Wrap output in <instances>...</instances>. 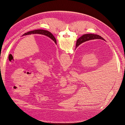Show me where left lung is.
Instances as JSON below:
<instances>
[{
	"label": "left lung",
	"mask_w": 125,
	"mask_h": 125,
	"mask_svg": "<svg viewBox=\"0 0 125 125\" xmlns=\"http://www.w3.org/2000/svg\"><path fill=\"white\" fill-rule=\"evenodd\" d=\"M42 34V35H46L48 37L51 38L52 40H53L55 43L57 44V42H56V40L55 38V37L54 36V35L52 34L50 32L48 31H46V30H34V31H29L27 33H24V34L22 36L24 35H30V34Z\"/></svg>",
	"instance_id": "1"
}]
</instances>
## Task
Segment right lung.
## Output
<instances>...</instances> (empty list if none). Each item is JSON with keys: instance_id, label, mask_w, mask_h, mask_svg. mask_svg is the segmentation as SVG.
Wrapping results in <instances>:
<instances>
[{"instance_id": "obj_1", "label": "right lung", "mask_w": 125, "mask_h": 125, "mask_svg": "<svg viewBox=\"0 0 125 125\" xmlns=\"http://www.w3.org/2000/svg\"><path fill=\"white\" fill-rule=\"evenodd\" d=\"M95 39H101L102 40H105L103 37L99 35L93 34H86L82 35L81 37H80V38L77 40L76 43V48L79 45H80L82 43L85 42L89 40Z\"/></svg>"}]
</instances>
